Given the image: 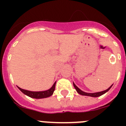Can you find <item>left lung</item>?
Here are the masks:
<instances>
[{
	"label": "left lung",
	"mask_w": 126,
	"mask_h": 126,
	"mask_svg": "<svg viewBox=\"0 0 126 126\" xmlns=\"http://www.w3.org/2000/svg\"><path fill=\"white\" fill-rule=\"evenodd\" d=\"M73 85H74V88H75L76 90L77 91V92L79 93V94H81V95H84V96H92V97H98V96H101V95H102V94H105V93H107V92L109 91L110 89L111 88V87L112 86V85H111L110 87L108 89H107V90H104V91H102V92H96V93H86V92H83V91H82V90H80L78 86H77L75 84H74V83H73Z\"/></svg>",
	"instance_id": "8db88e82"
}]
</instances>
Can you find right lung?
<instances>
[{
    "mask_svg": "<svg viewBox=\"0 0 126 126\" xmlns=\"http://www.w3.org/2000/svg\"><path fill=\"white\" fill-rule=\"evenodd\" d=\"M55 84H56V81L54 83V84H53V86H52L49 90H45V91H42V92H32V91L23 90V89L21 88L18 87V86L17 87L19 89L20 91L23 92L26 95H27V96H30L31 98H33L40 99L45 98H47L52 96V94H53L54 90H55Z\"/></svg>",
    "mask_w": 126,
    "mask_h": 126,
    "instance_id": "add662e5",
    "label": "right lung"
}]
</instances>
